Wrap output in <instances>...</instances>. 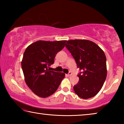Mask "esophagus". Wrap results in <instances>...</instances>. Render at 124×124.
<instances>
[{"label":"esophagus","instance_id":"esophagus-1","mask_svg":"<svg viewBox=\"0 0 124 124\" xmlns=\"http://www.w3.org/2000/svg\"><path fill=\"white\" fill-rule=\"evenodd\" d=\"M72 73L71 72H69V73H68V74H67V75L68 77H70V75H72Z\"/></svg>","mask_w":124,"mask_h":124}]
</instances>
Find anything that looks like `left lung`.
<instances>
[{
    "mask_svg": "<svg viewBox=\"0 0 124 124\" xmlns=\"http://www.w3.org/2000/svg\"><path fill=\"white\" fill-rule=\"evenodd\" d=\"M66 47L80 71L78 74V83L73 87L75 93L83 99L93 97L101 89L107 77L104 52L96 44L87 40H68Z\"/></svg>",
    "mask_w": 124,
    "mask_h": 124,
    "instance_id": "left-lung-1",
    "label": "left lung"
}]
</instances>
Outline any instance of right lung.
Returning a JSON list of instances; mask_svg holds the SVG:
<instances>
[{
    "mask_svg": "<svg viewBox=\"0 0 124 124\" xmlns=\"http://www.w3.org/2000/svg\"><path fill=\"white\" fill-rule=\"evenodd\" d=\"M66 40L37 41L25 50L21 62L25 81L37 96L45 98L56 91L65 77L63 73L50 70V66Z\"/></svg>",
    "mask_w": 124,
    "mask_h": 124,
    "instance_id": "1",
    "label": "right lung"
}]
</instances>
